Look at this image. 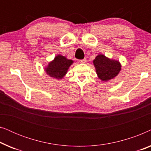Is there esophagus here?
I'll return each mask as SVG.
<instances>
[{
	"label": "esophagus",
	"mask_w": 151,
	"mask_h": 151,
	"mask_svg": "<svg viewBox=\"0 0 151 151\" xmlns=\"http://www.w3.org/2000/svg\"><path fill=\"white\" fill-rule=\"evenodd\" d=\"M86 58H84L83 60H80L79 61V63H86Z\"/></svg>",
	"instance_id": "34e87169"
}]
</instances>
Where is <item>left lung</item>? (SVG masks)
Segmentation results:
<instances>
[{
    "mask_svg": "<svg viewBox=\"0 0 151 151\" xmlns=\"http://www.w3.org/2000/svg\"><path fill=\"white\" fill-rule=\"evenodd\" d=\"M98 78L103 82L112 80L121 71V64L118 60L110 59L103 54H98L93 61Z\"/></svg>",
    "mask_w": 151,
    "mask_h": 151,
    "instance_id": "obj_1",
    "label": "left lung"
}]
</instances>
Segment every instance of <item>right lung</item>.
Masks as SVG:
<instances>
[{
    "label": "right lung",
    "instance_id": "1",
    "mask_svg": "<svg viewBox=\"0 0 151 151\" xmlns=\"http://www.w3.org/2000/svg\"><path fill=\"white\" fill-rule=\"evenodd\" d=\"M73 63L72 60L67 59L62 55H57L54 59L45 67L47 75L57 80H61L67 74L70 66Z\"/></svg>",
    "mask_w": 151,
    "mask_h": 151
}]
</instances>
